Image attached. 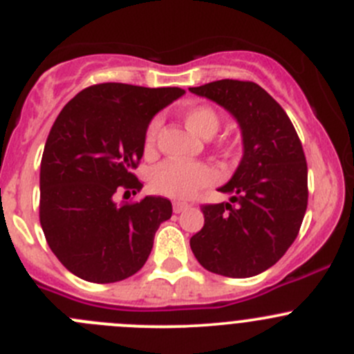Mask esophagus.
Returning <instances> with one entry per match:
<instances>
[{
  "mask_svg": "<svg viewBox=\"0 0 354 354\" xmlns=\"http://www.w3.org/2000/svg\"><path fill=\"white\" fill-rule=\"evenodd\" d=\"M190 203H187V202H174L173 203V210L176 214H180V212H183V210H187V209H190Z\"/></svg>",
  "mask_w": 354,
  "mask_h": 354,
  "instance_id": "obj_1",
  "label": "esophagus"
}]
</instances>
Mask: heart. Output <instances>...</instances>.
<instances>
[{
    "mask_svg": "<svg viewBox=\"0 0 354 354\" xmlns=\"http://www.w3.org/2000/svg\"><path fill=\"white\" fill-rule=\"evenodd\" d=\"M183 121L190 130L198 133L200 137H212L219 130L221 118L219 113L209 104L188 106L181 113ZM160 130L159 118H152L145 128L144 147L145 151H152L156 145L157 135ZM214 180V173L203 162H187V160L166 159L154 166L149 173V183L156 194L169 198H188Z\"/></svg>",
    "mask_w": 354,
    "mask_h": 354,
    "instance_id": "1",
    "label": "heart"
}]
</instances>
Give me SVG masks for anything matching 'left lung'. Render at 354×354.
<instances>
[{
  "label": "left lung",
  "mask_w": 354,
  "mask_h": 354,
  "mask_svg": "<svg viewBox=\"0 0 354 354\" xmlns=\"http://www.w3.org/2000/svg\"><path fill=\"white\" fill-rule=\"evenodd\" d=\"M240 123L243 159L219 188L231 202L202 205L203 227L190 240L200 266L226 277L272 267L298 236L308 203V169L286 111L255 82L216 80L190 87Z\"/></svg>",
  "instance_id": "obj_1"
}]
</instances>
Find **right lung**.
<instances>
[{
  "label": "right lung",
  "mask_w": 354,
  "mask_h": 354,
  "mask_svg": "<svg viewBox=\"0 0 354 354\" xmlns=\"http://www.w3.org/2000/svg\"><path fill=\"white\" fill-rule=\"evenodd\" d=\"M183 94L180 87L95 84L56 118L42 152L39 221L49 248L80 279L116 283L147 262L173 205L164 197L121 203L116 197L142 190L133 169L145 128Z\"/></svg>",
  "instance_id": "1"
}]
</instances>
